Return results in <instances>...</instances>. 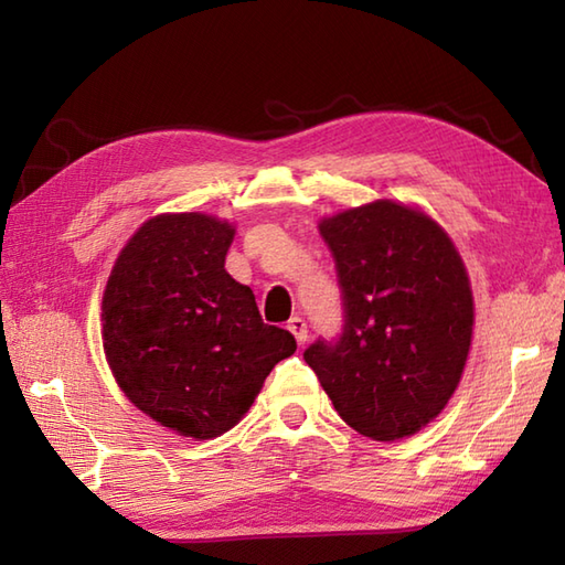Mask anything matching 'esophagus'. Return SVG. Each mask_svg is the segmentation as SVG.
<instances>
[{
	"label": "esophagus",
	"instance_id": "34e87169",
	"mask_svg": "<svg viewBox=\"0 0 565 565\" xmlns=\"http://www.w3.org/2000/svg\"><path fill=\"white\" fill-rule=\"evenodd\" d=\"M289 330H291V334L296 338L298 347H303L306 340H308V326H306V320H303V318H291V320H289Z\"/></svg>",
	"mask_w": 565,
	"mask_h": 565
}]
</instances>
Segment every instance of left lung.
Wrapping results in <instances>:
<instances>
[{
	"instance_id": "1",
	"label": "left lung",
	"mask_w": 565,
	"mask_h": 565,
	"mask_svg": "<svg viewBox=\"0 0 565 565\" xmlns=\"http://www.w3.org/2000/svg\"><path fill=\"white\" fill-rule=\"evenodd\" d=\"M344 298V332L303 352L359 435L395 441L427 427L459 386L473 294L459 249L425 211L376 199L318 223Z\"/></svg>"
}]
</instances>
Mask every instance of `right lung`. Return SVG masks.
Listing matches in <instances>:
<instances>
[{
  "label": "right lung",
  "instance_id": "1",
  "mask_svg": "<svg viewBox=\"0 0 565 565\" xmlns=\"http://www.w3.org/2000/svg\"><path fill=\"white\" fill-rule=\"evenodd\" d=\"M235 225L160 213L118 252L102 298V340L118 388L154 423L196 441L225 435L269 371L296 352L249 286L225 271Z\"/></svg>",
  "mask_w": 565,
  "mask_h": 565
}]
</instances>
